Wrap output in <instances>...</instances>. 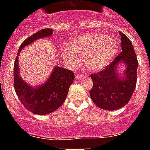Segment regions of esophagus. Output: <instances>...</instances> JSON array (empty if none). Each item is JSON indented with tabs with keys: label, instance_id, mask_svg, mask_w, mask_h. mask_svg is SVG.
<instances>
[{
	"label": "esophagus",
	"instance_id": "1",
	"mask_svg": "<svg viewBox=\"0 0 150 150\" xmlns=\"http://www.w3.org/2000/svg\"><path fill=\"white\" fill-rule=\"evenodd\" d=\"M85 75L83 74H76V75H75V77H76V79H81V78H83L85 77Z\"/></svg>",
	"mask_w": 150,
	"mask_h": 150
}]
</instances>
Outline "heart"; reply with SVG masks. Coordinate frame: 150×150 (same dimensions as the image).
<instances>
[{"label": "heart", "instance_id": "b5f03b06", "mask_svg": "<svg viewBox=\"0 0 150 150\" xmlns=\"http://www.w3.org/2000/svg\"><path fill=\"white\" fill-rule=\"evenodd\" d=\"M117 52L116 41L103 34L79 36L71 45H64L62 57L67 67L74 68L84 59L85 65L91 71H98L107 67Z\"/></svg>", "mask_w": 150, "mask_h": 150}]
</instances>
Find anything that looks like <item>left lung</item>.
Wrapping results in <instances>:
<instances>
[{
	"instance_id": "obj_1",
	"label": "left lung",
	"mask_w": 150,
	"mask_h": 150,
	"mask_svg": "<svg viewBox=\"0 0 150 150\" xmlns=\"http://www.w3.org/2000/svg\"><path fill=\"white\" fill-rule=\"evenodd\" d=\"M120 34L122 52L104 70L90 76L93 81L90 91L91 100L98 107L107 110H118L128 104L137 84V55L131 40L123 33ZM122 61L127 66L124 79L120 78L116 71L117 64Z\"/></svg>"
}]
</instances>
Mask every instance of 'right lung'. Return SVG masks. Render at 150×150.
<instances>
[{"mask_svg": "<svg viewBox=\"0 0 150 150\" xmlns=\"http://www.w3.org/2000/svg\"><path fill=\"white\" fill-rule=\"evenodd\" d=\"M52 33V29L44 28L25 40L18 49L14 63L13 83L16 93L24 107L34 114H49L59 109L65 100L69 88L74 79V74L71 70L55 67L48 80L40 86L34 88L19 76L18 55L21 50L35 40L50 37Z\"/></svg>", "mask_w": 150, "mask_h": 150, "instance_id": "obj_1", "label": "right lung"}]
</instances>
